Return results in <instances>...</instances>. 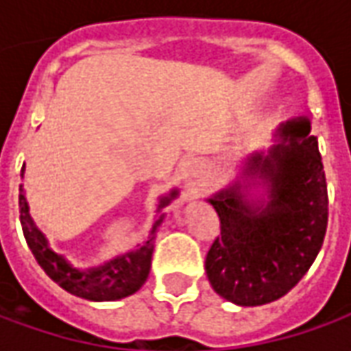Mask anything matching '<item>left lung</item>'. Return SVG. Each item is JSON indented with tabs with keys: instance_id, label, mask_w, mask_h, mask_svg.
I'll return each instance as SVG.
<instances>
[{
	"instance_id": "8db88e82",
	"label": "left lung",
	"mask_w": 351,
	"mask_h": 351,
	"mask_svg": "<svg viewBox=\"0 0 351 351\" xmlns=\"http://www.w3.org/2000/svg\"><path fill=\"white\" fill-rule=\"evenodd\" d=\"M308 118L279 128L281 141L254 152L245 178L258 180L265 199L245 195L246 183L219 191L216 208L221 233L206 256L212 289L237 306H262L294 289L317 258L327 233L328 195L317 137Z\"/></svg>"
}]
</instances>
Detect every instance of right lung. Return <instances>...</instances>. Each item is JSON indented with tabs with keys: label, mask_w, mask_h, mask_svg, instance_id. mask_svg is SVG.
Returning <instances> with one entry per match:
<instances>
[{
	"label": "right lung",
	"mask_w": 351,
	"mask_h": 351,
	"mask_svg": "<svg viewBox=\"0 0 351 351\" xmlns=\"http://www.w3.org/2000/svg\"><path fill=\"white\" fill-rule=\"evenodd\" d=\"M178 197V189L170 191V195L160 197L156 214L158 219L154 221L151 229V237L143 245H137L135 250L116 256L114 260L103 263L91 269H76L69 260H64L60 254L53 252L47 245V239L42 231L36 227L34 219L28 212V202L24 197V189L21 185L19 195V208H21V226L26 243L32 250L36 262L40 263L43 271L49 275L53 281L74 296L91 302H112L125 298L137 292L147 281L151 271L152 250H154V233L156 227L164 219V208L168 206L171 199Z\"/></svg>",
	"instance_id": "right-lung-1"
}]
</instances>
